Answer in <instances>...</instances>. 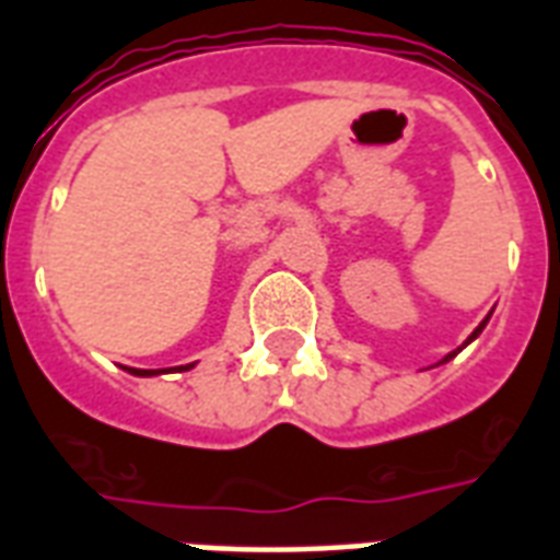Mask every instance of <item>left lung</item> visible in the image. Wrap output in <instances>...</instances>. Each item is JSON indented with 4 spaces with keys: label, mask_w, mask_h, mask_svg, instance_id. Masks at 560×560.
Returning a JSON list of instances; mask_svg holds the SVG:
<instances>
[{
    "label": "left lung",
    "mask_w": 560,
    "mask_h": 560,
    "mask_svg": "<svg viewBox=\"0 0 560 560\" xmlns=\"http://www.w3.org/2000/svg\"><path fill=\"white\" fill-rule=\"evenodd\" d=\"M488 319H490V317H485V323H481V326H479V328H476V331H472V335H469V340H472V337H479V335H481V328L488 326ZM469 340H467V343H469ZM452 355H455V352H452ZM452 355H446V358H443V361H450V358H452Z\"/></svg>",
    "instance_id": "8db88e82"
}]
</instances>
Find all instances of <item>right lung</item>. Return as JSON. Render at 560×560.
Here are the masks:
<instances>
[{
	"label": "right lung",
	"instance_id": "obj_1",
	"mask_svg": "<svg viewBox=\"0 0 560 560\" xmlns=\"http://www.w3.org/2000/svg\"><path fill=\"white\" fill-rule=\"evenodd\" d=\"M182 370H187V366H182ZM131 373H138V375H155V370H131Z\"/></svg>",
	"mask_w": 560,
	"mask_h": 560
}]
</instances>
